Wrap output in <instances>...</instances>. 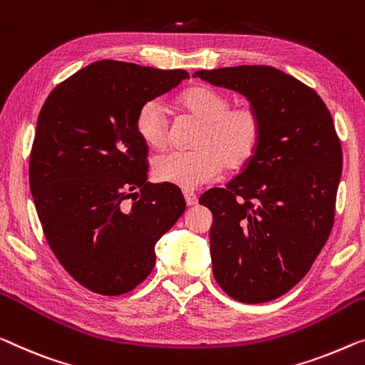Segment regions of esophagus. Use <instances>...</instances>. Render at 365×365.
I'll use <instances>...</instances> for the list:
<instances>
[{"instance_id":"esophagus-1","label":"esophagus","mask_w":365,"mask_h":365,"mask_svg":"<svg viewBox=\"0 0 365 365\" xmlns=\"http://www.w3.org/2000/svg\"><path fill=\"white\" fill-rule=\"evenodd\" d=\"M185 201H187L188 206H195L198 203V197L195 193L187 192V193H185Z\"/></svg>"}]
</instances>
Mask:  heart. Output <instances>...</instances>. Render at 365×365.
Here are the masks:
<instances>
[{
	"instance_id": "obj_1",
	"label": "heart",
	"mask_w": 365,
	"mask_h": 365,
	"mask_svg": "<svg viewBox=\"0 0 365 365\" xmlns=\"http://www.w3.org/2000/svg\"><path fill=\"white\" fill-rule=\"evenodd\" d=\"M180 105L203 121L195 148L173 150L155 157L157 180L193 192L213 182L221 167L237 168L251 159L262 138V119L252 108H231L220 91L195 86L180 98ZM135 130L150 149H164L168 143V119L160 101L144 103L135 116Z\"/></svg>"
}]
</instances>
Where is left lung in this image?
Instances as JSON below:
<instances>
[{
    "label": "left lung",
    "mask_w": 365,
    "mask_h": 365,
    "mask_svg": "<svg viewBox=\"0 0 365 365\" xmlns=\"http://www.w3.org/2000/svg\"><path fill=\"white\" fill-rule=\"evenodd\" d=\"M193 77L246 96L262 138L244 170L200 205L213 213V274L242 303L275 300L312 269L328 241L342 172L333 118L317 91L267 65L198 70Z\"/></svg>",
    "instance_id": "1"
}]
</instances>
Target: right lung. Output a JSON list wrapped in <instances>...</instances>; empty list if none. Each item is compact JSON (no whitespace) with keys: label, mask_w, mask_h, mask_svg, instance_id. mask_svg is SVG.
<instances>
[{"label":"right lung","mask_w":365,"mask_h":365,"mask_svg":"<svg viewBox=\"0 0 365 365\" xmlns=\"http://www.w3.org/2000/svg\"><path fill=\"white\" fill-rule=\"evenodd\" d=\"M118 61L86 65L52 90L37 118L29 185L63 269L100 295H121L155 265V244L185 211L180 188L148 182L144 103L188 78Z\"/></svg>","instance_id":"obj_1"}]
</instances>
